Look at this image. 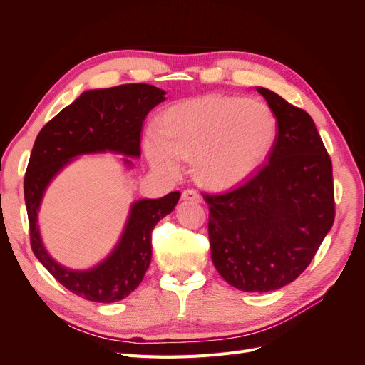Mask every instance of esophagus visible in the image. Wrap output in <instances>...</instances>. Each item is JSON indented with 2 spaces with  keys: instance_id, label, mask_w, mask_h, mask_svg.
Returning <instances> with one entry per match:
<instances>
[{
  "instance_id": "34e87169",
  "label": "esophagus",
  "mask_w": 365,
  "mask_h": 365,
  "mask_svg": "<svg viewBox=\"0 0 365 365\" xmlns=\"http://www.w3.org/2000/svg\"><path fill=\"white\" fill-rule=\"evenodd\" d=\"M184 201H193V202H202V196L196 189H185L181 195Z\"/></svg>"
}]
</instances>
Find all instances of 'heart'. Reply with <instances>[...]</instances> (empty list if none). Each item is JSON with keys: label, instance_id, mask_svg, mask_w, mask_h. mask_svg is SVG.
<instances>
[{"label": "heart", "instance_id": "obj_1", "mask_svg": "<svg viewBox=\"0 0 365 365\" xmlns=\"http://www.w3.org/2000/svg\"><path fill=\"white\" fill-rule=\"evenodd\" d=\"M277 134L271 109L242 97L207 96L175 105L149 132L146 153L158 170L176 175L180 160L196 158L197 180L230 187L247 180L269 153Z\"/></svg>", "mask_w": 365, "mask_h": 365}]
</instances>
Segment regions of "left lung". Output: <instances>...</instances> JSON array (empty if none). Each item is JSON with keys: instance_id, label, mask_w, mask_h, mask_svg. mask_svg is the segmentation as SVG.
<instances>
[{"instance_id": "obj_1", "label": "left lung", "mask_w": 365, "mask_h": 365, "mask_svg": "<svg viewBox=\"0 0 365 365\" xmlns=\"http://www.w3.org/2000/svg\"><path fill=\"white\" fill-rule=\"evenodd\" d=\"M257 91L277 118L267 161L233 189L202 195L215 267L247 292L294 282L335 220L332 161L314 120L267 88Z\"/></svg>"}]
</instances>
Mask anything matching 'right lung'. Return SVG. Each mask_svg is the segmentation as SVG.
Returning a JSON list of instances; mask_svg holds the SVG:
<instances>
[{
  "mask_svg": "<svg viewBox=\"0 0 365 365\" xmlns=\"http://www.w3.org/2000/svg\"><path fill=\"white\" fill-rule=\"evenodd\" d=\"M164 94L148 83L85 91L41 129L33 145L24 176L31 250L54 279L85 300L113 303L137 288L150 264L152 230L172 212L181 193L170 192L158 200L132 204L118 245L105 262L88 271L61 267L43 248L36 225L42 195L53 176L73 157L103 150L140 157L143 121L152 108L164 101Z\"/></svg>",
  "mask_w": 365,
  "mask_h": 365,
  "instance_id": "right-lung-1",
  "label": "right lung"
}]
</instances>
